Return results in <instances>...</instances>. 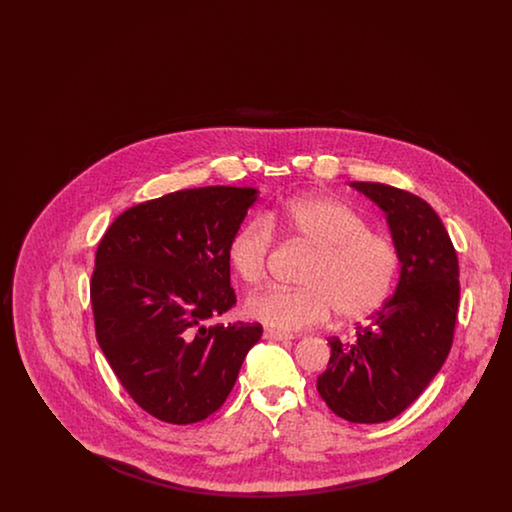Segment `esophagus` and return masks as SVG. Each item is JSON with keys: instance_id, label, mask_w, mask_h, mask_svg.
<instances>
[{"instance_id": "1", "label": "esophagus", "mask_w": 512, "mask_h": 512, "mask_svg": "<svg viewBox=\"0 0 512 512\" xmlns=\"http://www.w3.org/2000/svg\"><path fill=\"white\" fill-rule=\"evenodd\" d=\"M265 340H272V341H288L293 340L292 334H284V332H276V330H265Z\"/></svg>"}]
</instances>
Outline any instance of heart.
I'll return each mask as SVG.
<instances>
[{"label": "heart", "instance_id": "1", "mask_svg": "<svg viewBox=\"0 0 512 512\" xmlns=\"http://www.w3.org/2000/svg\"><path fill=\"white\" fill-rule=\"evenodd\" d=\"M272 228L284 230L313 251L301 290L270 288L247 299L245 315L278 332H297L328 322L374 315L391 295L399 272V249L386 234L372 232L361 213L340 199L305 195L265 220L244 224L228 245L236 276L257 286L267 276Z\"/></svg>", "mask_w": 512, "mask_h": 512}]
</instances>
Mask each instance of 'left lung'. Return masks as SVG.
<instances>
[{
  "mask_svg": "<svg viewBox=\"0 0 512 512\" xmlns=\"http://www.w3.org/2000/svg\"><path fill=\"white\" fill-rule=\"evenodd\" d=\"M390 224L399 249L397 290L353 341L330 338L317 390L330 411L357 424L403 413L445 363L459 309V261L438 213L418 195L380 182H351Z\"/></svg>",
  "mask_w": 512,
  "mask_h": 512,
  "instance_id": "8db88e82",
  "label": "left lung"
}]
</instances>
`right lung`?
<instances>
[{"label": "right lung", "mask_w": 512, "mask_h": 512, "mask_svg": "<svg viewBox=\"0 0 512 512\" xmlns=\"http://www.w3.org/2000/svg\"><path fill=\"white\" fill-rule=\"evenodd\" d=\"M255 199V188L180 190L126 209L99 242V347L122 388L163 422L219 411L261 340L259 322L209 324L236 305L228 245Z\"/></svg>", "instance_id": "obj_1"}]
</instances>
